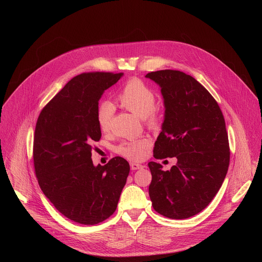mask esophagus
<instances>
[{
	"instance_id": "esophagus-1",
	"label": "esophagus",
	"mask_w": 262,
	"mask_h": 262,
	"mask_svg": "<svg viewBox=\"0 0 262 262\" xmlns=\"http://www.w3.org/2000/svg\"><path fill=\"white\" fill-rule=\"evenodd\" d=\"M144 166L138 163H130V169L132 170H139V169H143Z\"/></svg>"
}]
</instances>
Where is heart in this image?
Returning a JSON list of instances; mask_svg holds the SVG:
<instances>
[{"label":"heart","mask_w":262,"mask_h":262,"mask_svg":"<svg viewBox=\"0 0 262 262\" xmlns=\"http://www.w3.org/2000/svg\"><path fill=\"white\" fill-rule=\"evenodd\" d=\"M118 104L139 118H143L145 124L150 128H157L161 124V108L156 105V94L146 84L137 78L128 80L116 96ZM115 112L114 105L108 101H102L96 110V121L103 133L110 130L112 118ZM151 142L147 138L122 142L117 151L130 161H140L145 157L146 150Z\"/></svg>","instance_id":"obj_1"}]
</instances>
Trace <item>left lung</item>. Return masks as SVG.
Segmentation results:
<instances>
[{
	"mask_svg": "<svg viewBox=\"0 0 262 262\" xmlns=\"http://www.w3.org/2000/svg\"><path fill=\"white\" fill-rule=\"evenodd\" d=\"M146 78L160 85L166 108L154 157L177 159L168 171L148 163L149 196L160 214L191 217L211 202L226 177L230 149L225 119L212 95L189 74L165 69Z\"/></svg>",
	"mask_w": 262,
	"mask_h": 262,
	"instance_id": "obj_1",
	"label": "left lung"
}]
</instances>
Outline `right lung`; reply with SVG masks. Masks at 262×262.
I'll return each mask as SVG.
<instances>
[{"instance_id": "obj_1", "label": "right lung", "mask_w": 262, "mask_h": 262, "mask_svg": "<svg viewBox=\"0 0 262 262\" xmlns=\"http://www.w3.org/2000/svg\"><path fill=\"white\" fill-rule=\"evenodd\" d=\"M122 72H85L71 79L41 110L37 119L33 160L46 197L69 220L95 225L113 214L126 183L129 164L115 157L94 166L92 152L101 132L98 101Z\"/></svg>"}]
</instances>
